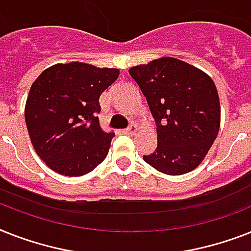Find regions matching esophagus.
<instances>
[{"label": "esophagus", "instance_id": "1", "mask_svg": "<svg viewBox=\"0 0 251 251\" xmlns=\"http://www.w3.org/2000/svg\"><path fill=\"white\" fill-rule=\"evenodd\" d=\"M135 132H136V126L135 125L129 126L127 129L124 130V134H127V135H134Z\"/></svg>", "mask_w": 251, "mask_h": 251}]
</instances>
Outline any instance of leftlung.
Instances as JSON below:
<instances>
[{"mask_svg": "<svg viewBox=\"0 0 251 251\" xmlns=\"http://www.w3.org/2000/svg\"><path fill=\"white\" fill-rule=\"evenodd\" d=\"M129 73L157 124V148L143 160L168 175L195 170L221 127V103L211 77L172 56L131 67Z\"/></svg>", "mask_w": 251, "mask_h": 251, "instance_id": "left-lung-1", "label": "left lung"}]
</instances>
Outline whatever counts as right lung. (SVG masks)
Wrapping results in <instances>:
<instances>
[{
  "mask_svg": "<svg viewBox=\"0 0 251 251\" xmlns=\"http://www.w3.org/2000/svg\"><path fill=\"white\" fill-rule=\"evenodd\" d=\"M119 76L117 68L58 63L32 83L24 108L26 129L36 153L55 173L81 176L105 158L115 134L99 126V98Z\"/></svg>",
  "mask_w": 251,
  "mask_h": 251,
  "instance_id": "right-lung-1",
  "label": "right lung"
}]
</instances>
